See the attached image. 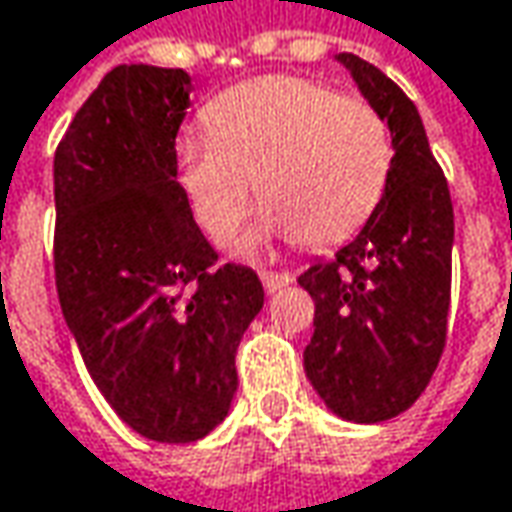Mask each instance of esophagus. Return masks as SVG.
Listing matches in <instances>:
<instances>
[{"mask_svg": "<svg viewBox=\"0 0 512 512\" xmlns=\"http://www.w3.org/2000/svg\"><path fill=\"white\" fill-rule=\"evenodd\" d=\"M262 285H265V291H268V294H276V291H282L285 285H291V274H274V271H265V274H262Z\"/></svg>", "mask_w": 512, "mask_h": 512, "instance_id": "1", "label": "esophagus"}]
</instances>
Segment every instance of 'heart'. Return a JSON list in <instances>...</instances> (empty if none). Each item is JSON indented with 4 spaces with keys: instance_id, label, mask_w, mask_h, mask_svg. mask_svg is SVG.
<instances>
[{
    "instance_id": "1",
    "label": "heart",
    "mask_w": 512,
    "mask_h": 512,
    "mask_svg": "<svg viewBox=\"0 0 512 512\" xmlns=\"http://www.w3.org/2000/svg\"><path fill=\"white\" fill-rule=\"evenodd\" d=\"M206 119L209 128L174 142L177 183L212 238L236 230L259 183L265 203L238 238L241 256H259L274 238L335 241L382 198L393 142L364 98L262 75L212 98Z\"/></svg>"
}]
</instances>
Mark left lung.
Returning a JSON list of instances; mask_svg holds the SVG:
<instances>
[{
	"mask_svg": "<svg viewBox=\"0 0 512 512\" xmlns=\"http://www.w3.org/2000/svg\"><path fill=\"white\" fill-rule=\"evenodd\" d=\"M335 60L379 110L393 163L361 233L297 279L314 300L303 364L335 417L384 422L420 399L446 347L455 212L414 101L373 63Z\"/></svg>",
	"mask_w": 512,
	"mask_h": 512,
	"instance_id": "left-lung-1",
	"label": "left lung"
}]
</instances>
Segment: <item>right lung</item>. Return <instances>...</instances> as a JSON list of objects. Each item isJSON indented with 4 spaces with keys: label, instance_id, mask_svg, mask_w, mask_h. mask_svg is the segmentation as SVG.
Listing matches in <instances>:
<instances>
[{
    "label": "right lung",
    "instance_id": "add662e5",
    "mask_svg": "<svg viewBox=\"0 0 512 512\" xmlns=\"http://www.w3.org/2000/svg\"><path fill=\"white\" fill-rule=\"evenodd\" d=\"M183 69L116 66L55 154V279L92 382L130 428L195 443L230 414L259 276L215 265L177 183Z\"/></svg>",
    "mask_w": 512,
    "mask_h": 512
}]
</instances>
